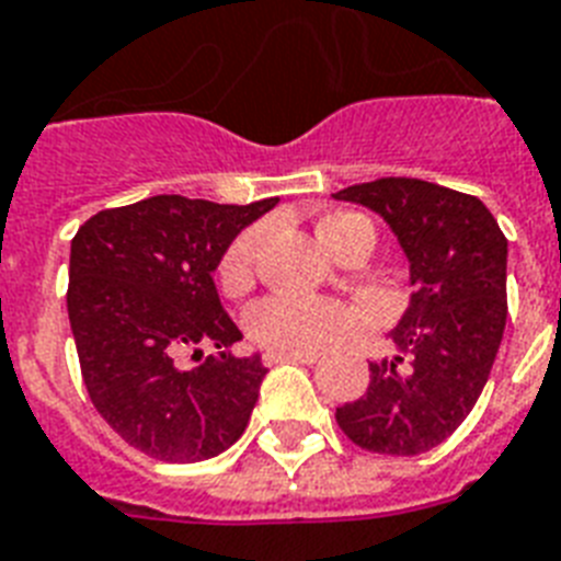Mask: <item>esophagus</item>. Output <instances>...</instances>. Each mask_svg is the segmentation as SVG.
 Instances as JSON below:
<instances>
[{"label": "esophagus", "mask_w": 561, "mask_h": 561, "mask_svg": "<svg viewBox=\"0 0 561 561\" xmlns=\"http://www.w3.org/2000/svg\"><path fill=\"white\" fill-rule=\"evenodd\" d=\"M317 352H267L264 360L267 364H282V360H297V364H317Z\"/></svg>", "instance_id": "34e87169"}]
</instances>
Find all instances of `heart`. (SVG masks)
<instances>
[{
  "mask_svg": "<svg viewBox=\"0 0 561 561\" xmlns=\"http://www.w3.org/2000/svg\"><path fill=\"white\" fill-rule=\"evenodd\" d=\"M317 236L332 253H337L355 236L373 238L367 218L352 211H334L317 224ZM264 227L241 232L220 259L218 279L229 297L244 294L253 285L255 259L262 250ZM352 311L343 302L325 297H299V294H273L250 308L247 329L259 346L267 352H317L332 346L350 332Z\"/></svg>",
  "mask_w": 561,
  "mask_h": 561,
  "instance_id": "1",
  "label": "heart"
}]
</instances>
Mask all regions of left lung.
Listing matches in <instances>:
<instances>
[{"mask_svg": "<svg viewBox=\"0 0 561 561\" xmlns=\"http://www.w3.org/2000/svg\"><path fill=\"white\" fill-rule=\"evenodd\" d=\"M334 201L387 220L413 285L390 332L399 355L373 360L367 392L334 419L373 454H425L462 425L492 373L506 325V238L478 197L425 180L381 178Z\"/></svg>", "mask_w": 561, "mask_h": 561, "instance_id": "8db88e82", "label": "left lung"}]
</instances>
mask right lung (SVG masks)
I'll list each match as a JSON object with an SVG mask.
<instances>
[{
    "label": "right lung",
    "mask_w": 561,
    "mask_h": 561,
    "mask_svg": "<svg viewBox=\"0 0 561 561\" xmlns=\"http://www.w3.org/2000/svg\"><path fill=\"white\" fill-rule=\"evenodd\" d=\"M279 197L227 206L157 194L92 215L69 253L66 308L92 404L125 443L162 462L218 457L244 434L267 375L241 341L211 273ZM219 350L202 357V346ZM204 360L182 367V355Z\"/></svg>",
    "instance_id": "right-lung-1"
}]
</instances>
